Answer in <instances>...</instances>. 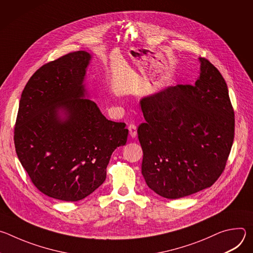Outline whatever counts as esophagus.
<instances>
[{"mask_svg": "<svg viewBox=\"0 0 253 253\" xmlns=\"http://www.w3.org/2000/svg\"><path fill=\"white\" fill-rule=\"evenodd\" d=\"M128 130H129V134L132 138H135L137 135V127L134 124H130L128 126Z\"/></svg>", "mask_w": 253, "mask_h": 253, "instance_id": "obj_1", "label": "esophagus"}]
</instances>
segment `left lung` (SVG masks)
I'll return each instance as SVG.
<instances>
[{
    "mask_svg": "<svg viewBox=\"0 0 253 253\" xmlns=\"http://www.w3.org/2000/svg\"><path fill=\"white\" fill-rule=\"evenodd\" d=\"M198 60L194 85L168 86L140 100L145 119L137 129L141 172L148 187L168 199L210 187L233 143L234 112L225 80L208 60Z\"/></svg>",
    "mask_w": 253,
    "mask_h": 253,
    "instance_id": "obj_1",
    "label": "left lung"
}]
</instances>
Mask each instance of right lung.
Here are the masks:
<instances>
[{
	"label": "right lung",
	"instance_id": "right-lung-1",
	"mask_svg": "<svg viewBox=\"0 0 253 253\" xmlns=\"http://www.w3.org/2000/svg\"><path fill=\"white\" fill-rule=\"evenodd\" d=\"M90 53L67 54L28 81L15 127L18 158L45 195L78 201L106 179L114 150L128 137L125 123L106 119L85 85ZM88 97V99L85 98Z\"/></svg>",
	"mask_w": 253,
	"mask_h": 253
}]
</instances>
